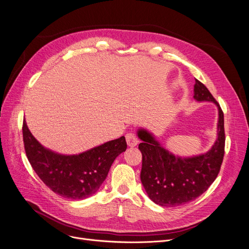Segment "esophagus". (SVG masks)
I'll return each instance as SVG.
<instances>
[{
	"label": "esophagus",
	"instance_id": "esophagus-1",
	"mask_svg": "<svg viewBox=\"0 0 249 249\" xmlns=\"http://www.w3.org/2000/svg\"><path fill=\"white\" fill-rule=\"evenodd\" d=\"M125 140H126V143H127V145L129 146V147H135V146H137V144H138V138H137V136H136V134H134V133H127L126 135H125Z\"/></svg>",
	"mask_w": 249,
	"mask_h": 249
}]
</instances>
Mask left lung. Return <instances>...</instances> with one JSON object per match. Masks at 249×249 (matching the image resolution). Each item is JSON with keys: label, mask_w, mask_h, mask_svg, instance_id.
<instances>
[{"label": "left lung", "mask_w": 249, "mask_h": 249, "mask_svg": "<svg viewBox=\"0 0 249 249\" xmlns=\"http://www.w3.org/2000/svg\"><path fill=\"white\" fill-rule=\"evenodd\" d=\"M194 91L196 100L212 101L219 109L218 139L209 152L192 158L176 157L145 129L138 132L143 141L139 145L141 181L149 197L162 207H175L196 199L214 182L221 169L225 153L224 113L208 88L196 79Z\"/></svg>", "instance_id": "8db88e82"}]
</instances>
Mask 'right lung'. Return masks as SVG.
<instances>
[{"label":"right lung","mask_w":249,"mask_h":249,"mask_svg":"<svg viewBox=\"0 0 249 249\" xmlns=\"http://www.w3.org/2000/svg\"><path fill=\"white\" fill-rule=\"evenodd\" d=\"M26 156L33 170L53 192L71 199L95 194L108 174L111 164L126 150L123 136L79 155H60L43 148L27 127L22 126Z\"/></svg>","instance_id":"obj_1"}]
</instances>
